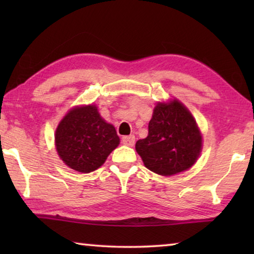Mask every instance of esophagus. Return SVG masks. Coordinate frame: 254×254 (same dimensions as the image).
<instances>
[{
	"instance_id": "esophagus-1",
	"label": "esophagus",
	"mask_w": 254,
	"mask_h": 254,
	"mask_svg": "<svg viewBox=\"0 0 254 254\" xmlns=\"http://www.w3.org/2000/svg\"><path fill=\"white\" fill-rule=\"evenodd\" d=\"M122 142L123 144L128 145V147H133L135 143V137L134 135H127L122 137Z\"/></svg>"
}]
</instances>
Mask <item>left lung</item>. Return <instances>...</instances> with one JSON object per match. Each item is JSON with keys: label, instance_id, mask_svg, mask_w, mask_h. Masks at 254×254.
Returning a JSON list of instances; mask_svg holds the SVG:
<instances>
[{"label": "left lung", "instance_id": "1", "mask_svg": "<svg viewBox=\"0 0 254 254\" xmlns=\"http://www.w3.org/2000/svg\"><path fill=\"white\" fill-rule=\"evenodd\" d=\"M145 139L135 150L149 170L173 176L190 168L201 151V134L195 119L183 103H158Z\"/></svg>", "mask_w": 254, "mask_h": 254}]
</instances>
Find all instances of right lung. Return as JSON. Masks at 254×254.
Returning <instances> with one entry per match:
<instances>
[{"instance_id": "right-lung-1", "label": "right lung", "mask_w": 254, "mask_h": 254, "mask_svg": "<svg viewBox=\"0 0 254 254\" xmlns=\"http://www.w3.org/2000/svg\"><path fill=\"white\" fill-rule=\"evenodd\" d=\"M55 142L60 159L69 168L88 174L105 162L119 145L120 137L115 127L91 104L68 112L56 128Z\"/></svg>"}]
</instances>
